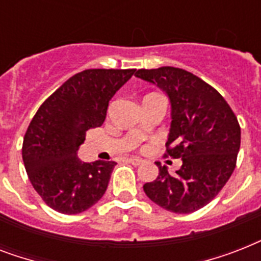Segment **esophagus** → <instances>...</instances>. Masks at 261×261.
<instances>
[{
    "label": "esophagus",
    "mask_w": 261,
    "mask_h": 261,
    "mask_svg": "<svg viewBox=\"0 0 261 261\" xmlns=\"http://www.w3.org/2000/svg\"><path fill=\"white\" fill-rule=\"evenodd\" d=\"M128 163L135 165V167H138V165H141V164L143 163V160H141L139 157H130V159H128Z\"/></svg>",
    "instance_id": "1"
}]
</instances>
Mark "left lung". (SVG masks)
<instances>
[{
  "instance_id": "obj_1",
  "label": "left lung",
  "mask_w": 261,
  "mask_h": 261,
  "mask_svg": "<svg viewBox=\"0 0 261 261\" xmlns=\"http://www.w3.org/2000/svg\"><path fill=\"white\" fill-rule=\"evenodd\" d=\"M135 77L167 94L172 119L167 153L181 159L173 174L157 163L159 176L143 191L165 210L194 213L218 195L234 171L241 143L237 118L214 88L190 71L164 66L141 69Z\"/></svg>"
}]
</instances>
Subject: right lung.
Segmentation results:
<instances>
[{
    "mask_svg": "<svg viewBox=\"0 0 261 261\" xmlns=\"http://www.w3.org/2000/svg\"><path fill=\"white\" fill-rule=\"evenodd\" d=\"M134 69H90L69 79L38 110L22 142V161L35 191L62 214H80L102 198L116 163L77 157L85 133L106 120L108 102Z\"/></svg>",
    "mask_w": 261,
    "mask_h": 261,
    "instance_id": "obj_1",
    "label": "right lung"
}]
</instances>
